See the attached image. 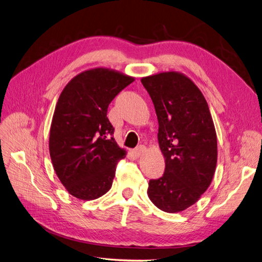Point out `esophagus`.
Listing matches in <instances>:
<instances>
[{
    "label": "esophagus",
    "mask_w": 262,
    "mask_h": 262,
    "mask_svg": "<svg viewBox=\"0 0 262 262\" xmlns=\"http://www.w3.org/2000/svg\"><path fill=\"white\" fill-rule=\"evenodd\" d=\"M145 150H146L145 146L140 145V146H138V147H137V148L134 149V150H133V152H134V155L137 156V157H139V156H142V155H143V154L145 152Z\"/></svg>",
    "instance_id": "34e87169"
}]
</instances>
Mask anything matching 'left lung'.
Returning <instances> with one entry per match:
<instances>
[{"label":"left lung","instance_id":"1","mask_svg":"<svg viewBox=\"0 0 262 262\" xmlns=\"http://www.w3.org/2000/svg\"><path fill=\"white\" fill-rule=\"evenodd\" d=\"M155 106L158 143L165 172L148 184L149 199L160 210L179 212L209 187L217 165V135L209 107L198 87L177 72L142 78Z\"/></svg>","mask_w":262,"mask_h":262}]
</instances>
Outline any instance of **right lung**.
<instances>
[{"label":"right lung","instance_id":"obj_1","mask_svg":"<svg viewBox=\"0 0 262 262\" xmlns=\"http://www.w3.org/2000/svg\"><path fill=\"white\" fill-rule=\"evenodd\" d=\"M134 78L108 69L85 71L59 95L50 132V155L72 196L93 200L111 189L116 165L125 158L107 118L112 100Z\"/></svg>","mask_w":262,"mask_h":262}]
</instances>
